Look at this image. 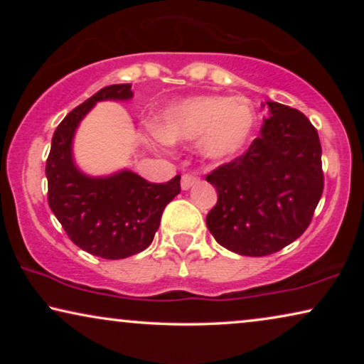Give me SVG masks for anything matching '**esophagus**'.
Instances as JSON below:
<instances>
[{
	"instance_id": "obj_1",
	"label": "esophagus",
	"mask_w": 364,
	"mask_h": 364,
	"mask_svg": "<svg viewBox=\"0 0 364 364\" xmlns=\"http://www.w3.org/2000/svg\"><path fill=\"white\" fill-rule=\"evenodd\" d=\"M196 183H198V177L192 176V173H183L182 182H181V186H182L183 191H188V188L196 186Z\"/></svg>"
}]
</instances>
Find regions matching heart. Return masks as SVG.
<instances>
[{
    "label": "heart",
    "mask_w": 364,
    "mask_h": 364,
    "mask_svg": "<svg viewBox=\"0 0 364 364\" xmlns=\"http://www.w3.org/2000/svg\"><path fill=\"white\" fill-rule=\"evenodd\" d=\"M255 122V111L247 99L197 96L164 109L154 124V132L166 144L198 139L203 157L223 162L245 149Z\"/></svg>",
    "instance_id": "heart-1"
}]
</instances>
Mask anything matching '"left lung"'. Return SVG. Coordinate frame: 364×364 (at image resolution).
Instances as JSON below:
<instances>
[{
    "instance_id": "obj_1",
    "label": "left lung",
    "mask_w": 364,
    "mask_h": 364,
    "mask_svg": "<svg viewBox=\"0 0 364 364\" xmlns=\"http://www.w3.org/2000/svg\"><path fill=\"white\" fill-rule=\"evenodd\" d=\"M260 136L248 151L207 176L218 192L208 212L213 238L245 257H265L310 225L323 193L321 144L305 114L267 101Z\"/></svg>"
}]
</instances>
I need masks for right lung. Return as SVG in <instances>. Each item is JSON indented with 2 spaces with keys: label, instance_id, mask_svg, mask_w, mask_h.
<instances>
[{
  "label": "right lung",
  "instance_id": "add662e5",
  "mask_svg": "<svg viewBox=\"0 0 364 364\" xmlns=\"http://www.w3.org/2000/svg\"><path fill=\"white\" fill-rule=\"evenodd\" d=\"M131 84H112L73 109L54 131L46 162L48 202L69 238L91 255L121 260L146 250L164 208L181 193V176L151 183L136 172L87 176L74 162L73 141L87 112L102 101L132 99Z\"/></svg>",
  "mask_w": 364,
  "mask_h": 364
}]
</instances>
